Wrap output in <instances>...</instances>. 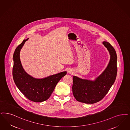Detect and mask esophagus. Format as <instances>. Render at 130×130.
I'll return each mask as SVG.
<instances>
[{"label":"esophagus","mask_w":130,"mask_h":130,"mask_svg":"<svg viewBox=\"0 0 130 130\" xmlns=\"http://www.w3.org/2000/svg\"><path fill=\"white\" fill-rule=\"evenodd\" d=\"M68 73H70V74H72V73H73V71H72V70H70L68 71Z\"/></svg>","instance_id":"34e87169"}]
</instances>
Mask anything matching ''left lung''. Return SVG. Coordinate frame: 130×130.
Returning a JSON list of instances; mask_svg holds the SVG:
<instances>
[{
    "label": "left lung",
    "mask_w": 130,
    "mask_h": 130,
    "mask_svg": "<svg viewBox=\"0 0 130 130\" xmlns=\"http://www.w3.org/2000/svg\"><path fill=\"white\" fill-rule=\"evenodd\" d=\"M103 44L109 52L110 60L102 73L94 80L76 76L73 77V94L78 102L91 104L98 102L108 93L114 83L117 73L116 52L108 42L104 41Z\"/></svg>",
    "instance_id": "left-lung-1"
}]
</instances>
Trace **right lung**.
I'll use <instances>...</instances> for the list:
<instances>
[{
	"label": "right lung",
	"mask_w": 130,
	"mask_h": 130,
	"mask_svg": "<svg viewBox=\"0 0 130 130\" xmlns=\"http://www.w3.org/2000/svg\"><path fill=\"white\" fill-rule=\"evenodd\" d=\"M29 38L24 41L16 48L13 54V78L16 86L26 98L31 101L39 103L48 99L58 81L64 76L66 71L51 75L43 78H37L28 74L21 63V49Z\"/></svg>",
	"instance_id": "right-lung-1"
}]
</instances>
